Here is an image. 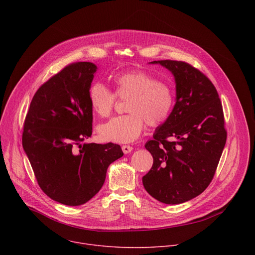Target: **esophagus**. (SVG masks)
I'll return each mask as SVG.
<instances>
[{"instance_id":"esophagus-1","label":"esophagus","mask_w":255,"mask_h":255,"mask_svg":"<svg viewBox=\"0 0 255 255\" xmlns=\"http://www.w3.org/2000/svg\"><path fill=\"white\" fill-rule=\"evenodd\" d=\"M122 150H123V152H124L125 154H127V153H130V152L133 150V147L130 146V145H123V146H122Z\"/></svg>"}]
</instances>
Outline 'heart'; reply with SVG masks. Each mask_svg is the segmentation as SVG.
Returning <instances> with one entry per match:
<instances>
[{
    "label": "heart",
    "mask_w": 255,
    "mask_h": 255,
    "mask_svg": "<svg viewBox=\"0 0 255 255\" xmlns=\"http://www.w3.org/2000/svg\"><path fill=\"white\" fill-rule=\"evenodd\" d=\"M115 94L102 83L94 84L89 100L95 114L106 118L113 111L116 96L129 100L125 116H119L99 126L101 138L107 142L130 143L141 134L144 122L150 127L163 123L173 105L171 89L145 71H133L119 75L113 80Z\"/></svg>",
    "instance_id": "b5f03b06"
}]
</instances>
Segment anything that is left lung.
I'll use <instances>...</instances> for the list:
<instances>
[{
    "label": "left lung",
    "mask_w": 255,
    "mask_h": 255,
    "mask_svg": "<svg viewBox=\"0 0 255 255\" xmlns=\"http://www.w3.org/2000/svg\"><path fill=\"white\" fill-rule=\"evenodd\" d=\"M175 82V104L145 144L153 157L142 177L144 189L157 201L176 205L202 194L213 179L227 133L219 95L211 81L189 63L155 60Z\"/></svg>",
    "instance_id": "obj_1"
}]
</instances>
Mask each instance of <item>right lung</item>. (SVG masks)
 <instances>
[{
  "mask_svg": "<svg viewBox=\"0 0 255 255\" xmlns=\"http://www.w3.org/2000/svg\"><path fill=\"white\" fill-rule=\"evenodd\" d=\"M97 69L87 61L64 67L35 93L24 122L23 148L39 187L66 206L90 201L124 154L114 143L82 144L93 132L89 92Z\"/></svg>",
  "mask_w": 255,
  "mask_h": 255,
  "instance_id": "1",
  "label": "right lung"
}]
</instances>
